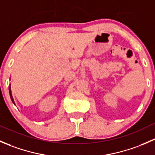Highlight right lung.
<instances>
[{
	"label": "right lung",
	"mask_w": 155,
	"mask_h": 155,
	"mask_svg": "<svg viewBox=\"0 0 155 155\" xmlns=\"http://www.w3.org/2000/svg\"><path fill=\"white\" fill-rule=\"evenodd\" d=\"M9 93H10V95L11 101H12V102L14 104H15V102H14V100H13V98H12V92H11V87H10V86H9Z\"/></svg>",
	"instance_id": "add662e5"
}]
</instances>
